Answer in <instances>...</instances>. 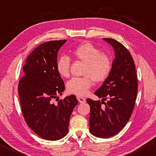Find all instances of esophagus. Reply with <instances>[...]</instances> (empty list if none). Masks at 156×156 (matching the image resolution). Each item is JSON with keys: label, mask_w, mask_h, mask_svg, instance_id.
<instances>
[{"label": "esophagus", "mask_w": 156, "mask_h": 156, "mask_svg": "<svg viewBox=\"0 0 156 156\" xmlns=\"http://www.w3.org/2000/svg\"><path fill=\"white\" fill-rule=\"evenodd\" d=\"M76 98H77L78 101L79 103H84L86 102V99H85L84 98H83V97H81L78 96L77 97H76Z\"/></svg>", "instance_id": "esophagus-1"}]
</instances>
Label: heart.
<instances>
[{
	"label": "heart",
	"mask_w": 156,
	"mask_h": 156,
	"mask_svg": "<svg viewBox=\"0 0 156 156\" xmlns=\"http://www.w3.org/2000/svg\"><path fill=\"white\" fill-rule=\"evenodd\" d=\"M75 59L85 63L84 75L82 78H72L67 83V90L69 93L78 96H84L93 84V80L101 82L106 80L112 70V61L108 56L101 53L89 42L80 44L72 51ZM70 59L68 56H62L57 62V70L63 78L69 76Z\"/></svg>",
	"instance_id": "heart-1"
}]
</instances>
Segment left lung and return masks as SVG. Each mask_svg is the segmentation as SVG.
Segmentation results:
<instances>
[{
	"label": "left lung",
	"mask_w": 156,
	"mask_h": 156,
	"mask_svg": "<svg viewBox=\"0 0 156 156\" xmlns=\"http://www.w3.org/2000/svg\"><path fill=\"white\" fill-rule=\"evenodd\" d=\"M103 40L114 48L115 59L110 74L94 93L102 98L101 102L90 99L87 101L90 108V133L99 138H109L118 134L129 122L135 104L138 82L129 51L115 40ZM107 98L108 100L104 102Z\"/></svg>",
	"instance_id": "left-lung-1"
}]
</instances>
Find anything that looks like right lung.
I'll list each match as a JSON object with an SVG mask.
<instances>
[{
    "mask_svg": "<svg viewBox=\"0 0 156 156\" xmlns=\"http://www.w3.org/2000/svg\"><path fill=\"white\" fill-rule=\"evenodd\" d=\"M66 40L44 42L29 55L18 85L21 108L27 124L41 138L57 141L68 133L69 118L78 100L74 94L53 103L65 90L57 70L58 51Z\"/></svg>",
    "mask_w": 156,
    "mask_h": 156,
    "instance_id": "obj_1",
    "label": "right lung"
}]
</instances>
